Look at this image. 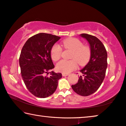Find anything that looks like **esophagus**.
Returning a JSON list of instances; mask_svg holds the SVG:
<instances>
[{"instance_id":"1","label":"esophagus","mask_w":126,"mask_h":126,"mask_svg":"<svg viewBox=\"0 0 126 126\" xmlns=\"http://www.w3.org/2000/svg\"><path fill=\"white\" fill-rule=\"evenodd\" d=\"M68 75H69L68 74H64V73H62L63 76H68Z\"/></svg>"}]
</instances>
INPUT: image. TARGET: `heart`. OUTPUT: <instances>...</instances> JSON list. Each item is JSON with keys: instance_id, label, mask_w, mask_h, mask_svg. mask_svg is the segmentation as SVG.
I'll return each instance as SVG.
<instances>
[{"instance_id": "obj_1", "label": "heart", "mask_w": 126, "mask_h": 126, "mask_svg": "<svg viewBox=\"0 0 126 126\" xmlns=\"http://www.w3.org/2000/svg\"><path fill=\"white\" fill-rule=\"evenodd\" d=\"M62 45L65 49L72 51L69 61L62 60L56 65L57 70L64 74H68L76 68L77 63L80 65L87 64L91 57V50L88 46H84L81 41L75 38L64 39ZM62 48L58 45H54L51 50V57L52 61H58L62 54Z\"/></svg>"}]
</instances>
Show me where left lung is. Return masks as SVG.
I'll return each mask as SVG.
<instances>
[{"instance_id":"left-lung-1","label":"left lung","mask_w":126,"mask_h":126,"mask_svg":"<svg viewBox=\"0 0 126 126\" xmlns=\"http://www.w3.org/2000/svg\"><path fill=\"white\" fill-rule=\"evenodd\" d=\"M80 36L88 41L91 57L87 64L80 70L82 75L78 82L71 87L78 94L88 96L96 92L103 82L108 66V54L104 45L96 37L85 33Z\"/></svg>"}]
</instances>
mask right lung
Segmentation results:
<instances>
[{"mask_svg": "<svg viewBox=\"0 0 126 126\" xmlns=\"http://www.w3.org/2000/svg\"><path fill=\"white\" fill-rule=\"evenodd\" d=\"M61 37L41 33L31 37L22 47L19 58L21 76L27 89L38 98H46L57 89L61 73H45L54 68L51 57L52 47Z\"/></svg>", "mask_w": 126, "mask_h": 126, "instance_id": "1", "label": "right lung"}]
</instances>
